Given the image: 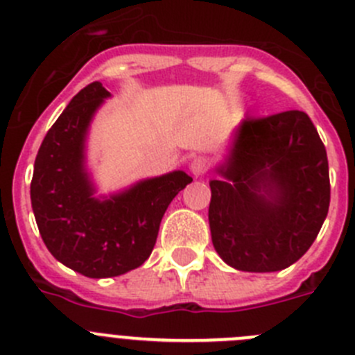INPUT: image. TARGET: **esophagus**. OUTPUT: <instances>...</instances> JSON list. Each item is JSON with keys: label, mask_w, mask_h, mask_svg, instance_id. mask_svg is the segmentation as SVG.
Returning a JSON list of instances; mask_svg holds the SVG:
<instances>
[{"label": "esophagus", "mask_w": 355, "mask_h": 355, "mask_svg": "<svg viewBox=\"0 0 355 355\" xmlns=\"http://www.w3.org/2000/svg\"><path fill=\"white\" fill-rule=\"evenodd\" d=\"M190 171L193 175H204L209 171V160L204 156H195L190 162Z\"/></svg>", "instance_id": "esophagus-1"}]
</instances>
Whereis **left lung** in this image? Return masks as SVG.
<instances>
[{
	"mask_svg": "<svg viewBox=\"0 0 355 355\" xmlns=\"http://www.w3.org/2000/svg\"><path fill=\"white\" fill-rule=\"evenodd\" d=\"M209 202L211 239L239 271H282L313 245L329 211V165L308 114L246 116Z\"/></svg>",
	"mask_w": 355,
	"mask_h": 355,
	"instance_id": "8db88e82",
	"label": "left lung"
}]
</instances>
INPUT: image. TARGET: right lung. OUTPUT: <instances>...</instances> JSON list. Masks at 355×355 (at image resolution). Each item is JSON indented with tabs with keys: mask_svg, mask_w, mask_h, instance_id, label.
Instances as JSON below:
<instances>
[{
	"mask_svg": "<svg viewBox=\"0 0 355 355\" xmlns=\"http://www.w3.org/2000/svg\"><path fill=\"white\" fill-rule=\"evenodd\" d=\"M110 96L102 83L80 89L45 135L31 180V206L49 252L87 278L139 268L155 248L168 204L191 178L183 171L96 199L84 165L89 123Z\"/></svg>",
	"mask_w": 355,
	"mask_h": 355,
	"instance_id": "obj_1",
	"label": "right lung"
}]
</instances>
